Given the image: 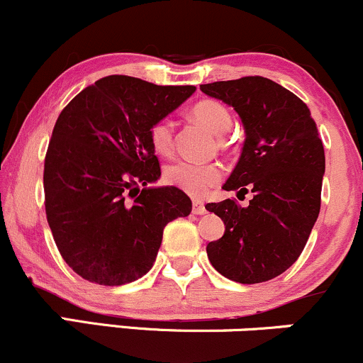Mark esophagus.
<instances>
[{"instance_id":"esophagus-1","label":"esophagus","mask_w":363,"mask_h":363,"mask_svg":"<svg viewBox=\"0 0 363 363\" xmlns=\"http://www.w3.org/2000/svg\"><path fill=\"white\" fill-rule=\"evenodd\" d=\"M193 213L194 215H205L206 213L205 203L198 201V199H194V201H193Z\"/></svg>"}]
</instances>
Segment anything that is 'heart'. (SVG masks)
<instances>
[{
    "mask_svg": "<svg viewBox=\"0 0 363 363\" xmlns=\"http://www.w3.org/2000/svg\"><path fill=\"white\" fill-rule=\"evenodd\" d=\"M191 116L201 123L208 131L222 136L232 126V116L222 102L201 101L191 111ZM150 141L158 155H169L174 150V124L164 118L158 119L150 128ZM223 169L213 162L176 160L165 167L164 179L170 186L184 191L191 196H205L208 191L222 181Z\"/></svg>",
    "mask_w": 363,
    "mask_h": 363,
    "instance_id": "b5f03b06",
    "label": "heart"
}]
</instances>
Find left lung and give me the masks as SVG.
<instances>
[{"label": "left lung", "instance_id": "8db88e82", "mask_svg": "<svg viewBox=\"0 0 363 363\" xmlns=\"http://www.w3.org/2000/svg\"><path fill=\"white\" fill-rule=\"evenodd\" d=\"M199 89L234 107L244 124L242 153L223 189L254 194L245 208L235 199L208 203L225 223L223 235L206 245L208 259L232 281L273 280L298 259L318 220L326 169L318 126L297 95L268 78Z\"/></svg>", "mask_w": 363, "mask_h": 363}]
</instances>
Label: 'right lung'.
I'll list each match as a JSON object with an SVG mask.
<instances>
[{
    "label": "right lung",
    "mask_w": 363,
    "mask_h": 363,
    "mask_svg": "<svg viewBox=\"0 0 363 363\" xmlns=\"http://www.w3.org/2000/svg\"><path fill=\"white\" fill-rule=\"evenodd\" d=\"M194 90L111 74L61 111L44 162L45 215L62 259L85 280H138L165 225L191 213L181 189L148 186L160 177L150 128Z\"/></svg>",
    "instance_id": "right-lung-1"
}]
</instances>
